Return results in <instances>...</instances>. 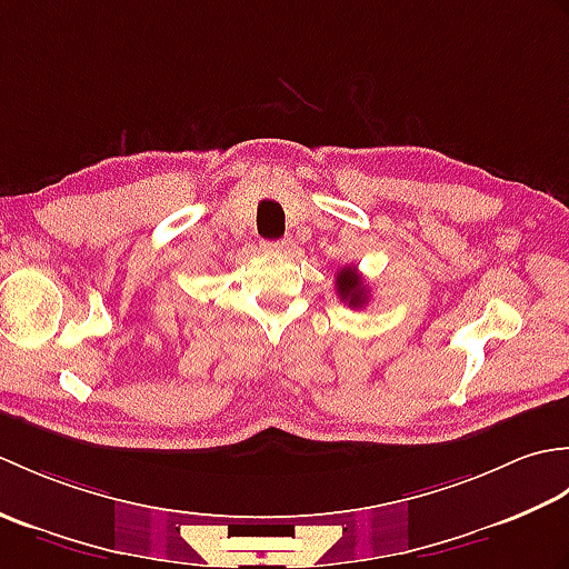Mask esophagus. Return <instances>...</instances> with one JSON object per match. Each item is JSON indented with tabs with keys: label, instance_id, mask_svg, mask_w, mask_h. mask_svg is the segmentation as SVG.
<instances>
[{
	"label": "esophagus",
	"instance_id": "esophagus-1",
	"mask_svg": "<svg viewBox=\"0 0 569 569\" xmlns=\"http://www.w3.org/2000/svg\"><path fill=\"white\" fill-rule=\"evenodd\" d=\"M263 249L269 253H291L293 241L291 239H276V241H266Z\"/></svg>",
	"mask_w": 569,
	"mask_h": 569
}]
</instances>
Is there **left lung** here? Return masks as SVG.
I'll list each match as a JSON object with an SVG mask.
<instances>
[{"label": "left lung", "mask_w": 569, "mask_h": 569, "mask_svg": "<svg viewBox=\"0 0 569 569\" xmlns=\"http://www.w3.org/2000/svg\"><path fill=\"white\" fill-rule=\"evenodd\" d=\"M335 286H337V296H340V300H345V303H349V308H359L369 300L367 286L361 283L355 266H342L340 273H337Z\"/></svg>", "instance_id": "left-lung-1"}]
</instances>
